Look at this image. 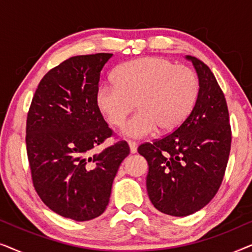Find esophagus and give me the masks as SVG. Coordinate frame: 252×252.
I'll return each instance as SVG.
<instances>
[{"label": "esophagus", "instance_id": "1", "mask_svg": "<svg viewBox=\"0 0 252 252\" xmlns=\"http://www.w3.org/2000/svg\"><path fill=\"white\" fill-rule=\"evenodd\" d=\"M128 146H129V149H130V153L132 154H135L137 151V143L135 141H128Z\"/></svg>", "mask_w": 252, "mask_h": 252}]
</instances>
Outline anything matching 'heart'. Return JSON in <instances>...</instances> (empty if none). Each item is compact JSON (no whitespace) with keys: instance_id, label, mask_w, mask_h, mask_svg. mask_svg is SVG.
<instances>
[{"instance_id":"1","label":"heart","mask_w":252,"mask_h":252,"mask_svg":"<svg viewBox=\"0 0 252 252\" xmlns=\"http://www.w3.org/2000/svg\"><path fill=\"white\" fill-rule=\"evenodd\" d=\"M199 92L197 73L164 57H143L119 65L113 84L96 91V106L109 125L122 126L135 105L140 111L123 127L132 137L157 128L168 133L180 127L194 108Z\"/></svg>"}]
</instances>
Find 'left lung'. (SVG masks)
I'll list each match as a JSON object with an SVG mask.
<instances>
[{"label":"left lung","instance_id":"1","mask_svg":"<svg viewBox=\"0 0 252 252\" xmlns=\"http://www.w3.org/2000/svg\"><path fill=\"white\" fill-rule=\"evenodd\" d=\"M199 80L197 99L180 127L137 148L149 165L147 190L158 211L186 217L219 190L228 163L232 129L225 95L204 62L187 56Z\"/></svg>","mask_w":252,"mask_h":252}]
</instances>
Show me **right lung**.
Returning a JSON list of instances; mask_svg holds the SVG:
<instances>
[{"instance_id":"add662e5","label":"right lung","mask_w":252,"mask_h":252,"mask_svg":"<svg viewBox=\"0 0 252 252\" xmlns=\"http://www.w3.org/2000/svg\"><path fill=\"white\" fill-rule=\"evenodd\" d=\"M112 54L64 61L41 79L26 120V151L33 186L50 210L87 221L101 216L122 161L126 141L94 149L113 130L96 106L101 71Z\"/></svg>"}]
</instances>
